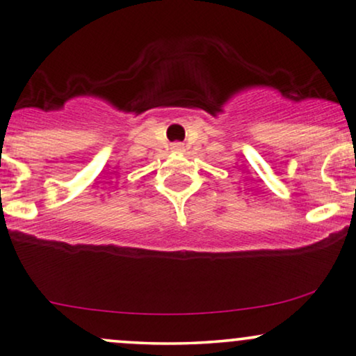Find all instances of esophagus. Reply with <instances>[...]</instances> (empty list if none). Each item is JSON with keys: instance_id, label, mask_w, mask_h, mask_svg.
Masks as SVG:
<instances>
[{"instance_id": "esophagus-1", "label": "esophagus", "mask_w": 356, "mask_h": 356, "mask_svg": "<svg viewBox=\"0 0 356 356\" xmlns=\"http://www.w3.org/2000/svg\"><path fill=\"white\" fill-rule=\"evenodd\" d=\"M174 147H182V145L181 144H174Z\"/></svg>"}]
</instances>
